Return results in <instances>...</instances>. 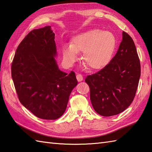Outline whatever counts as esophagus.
<instances>
[{
    "mask_svg": "<svg viewBox=\"0 0 152 152\" xmlns=\"http://www.w3.org/2000/svg\"><path fill=\"white\" fill-rule=\"evenodd\" d=\"M76 78H77V80H78V82H82L83 80H84V78H83V76L82 75H81V74H78L76 75Z\"/></svg>",
    "mask_w": 152,
    "mask_h": 152,
    "instance_id": "34e87169",
    "label": "esophagus"
}]
</instances>
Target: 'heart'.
Masks as SVG:
<instances>
[{
    "label": "heart",
    "mask_w": 152,
    "mask_h": 152,
    "mask_svg": "<svg viewBox=\"0 0 152 152\" xmlns=\"http://www.w3.org/2000/svg\"><path fill=\"white\" fill-rule=\"evenodd\" d=\"M117 47V39L113 33L94 29L72 37L70 45L62 47L64 62L72 66L78 58V53L83 52V62L91 70H101L110 61Z\"/></svg>",
    "instance_id": "heart-1"
}]
</instances>
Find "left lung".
<instances>
[{
    "label": "left lung",
    "mask_w": 152,
    "mask_h": 152,
    "mask_svg": "<svg viewBox=\"0 0 152 152\" xmlns=\"http://www.w3.org/2000/svg\"><path fill=\"white\" fill-rule=\"evenodd\" d=\"M140 63L132 37L123 32V40L109 63L85 79L90 100L98 114L110 117L121 113L135 97L140 77Z\"/></svg>",
    "instance_id": "left-lung-1"
}]
</instances>
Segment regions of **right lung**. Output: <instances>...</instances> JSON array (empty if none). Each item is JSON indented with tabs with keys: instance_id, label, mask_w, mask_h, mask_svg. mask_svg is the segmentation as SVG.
Wrapping results in <instances>:
<instances>
[{
	"instance_id": "right-lung-1",
	"label": "right lung",
	"mask_w": 152,
	"mask_h": 152,
	"mask_svg": "<svg viewBox=\"0 0 152 152\" xmlns=\"http://www.w3.org/2000/svg\"><path fill=\"white\" fill-rule=\"evenodd\" d=\"M51 27L34 29L18 47L11 66L20 103L38 118L55 120L64 114L78 84L75 73L58 68Z\"/></svg>"
}]
</instances>
